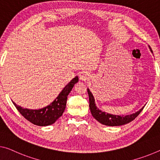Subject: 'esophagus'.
<instances>
[{
	"label": "esophagus",
	"mask_w": 160,
	"mask_h": 160,
	"mask_svg": "<svg viewBox=\"0 0 160 160\" xmlns=\"http://www.w3.org/2000/svg\"><path fill=\"white\" fill-rule=\"evenodd\" d=\"M80 79L82 81H86L88 78V74L87 72H82L79 76Z\"/></svg>",
	"instance_id": "esophagus-1"
}]
</instances>
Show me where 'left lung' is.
<instances>
[{"instance_id": "8db88e82", "label": "left lung", "mask_w": 160, "mask_h": 160, "mask_svg": "<svg viewBox=\"0 0 160 160\" xmlns=\"http://www.w3.org/2000/svg\"><path fill=\"white\" fill-rule=\"evenodd\" d=\"M149 49L152 52V50L151 48L149 47ZM87 92L88 94V97H89V108L90 111L92 112V114L93 117L95 119H97L98 122H100L101 124L107 125V126H121V125H124L126 124H128L130 122L133 121V120L136 118L138 115L140 114V112L142 111L144 109L143 107L139 111L137 112L134 114L130 115H126V116H119V115H113L108 114L104 112L101 111L100 109H98L96 106L94 98L93 97L92 92L90 90L87 88Z\"/></svg>"}]
</instances>
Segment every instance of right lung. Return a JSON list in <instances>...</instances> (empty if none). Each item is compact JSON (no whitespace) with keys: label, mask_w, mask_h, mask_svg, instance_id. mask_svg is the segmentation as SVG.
I'll list each match as a JSON object with an SVG mask.
<instances>
[{"label":"right lung","mask_w":160,"mask_h":160,"mask_svg":"<svg viewBox=\"0 0 160 160\" xmlns=\"http://www.w3.org/2000/svg\"><path fill=\"white\" fill-rule=\"evenodd\" d=\"M78 82V77H76L63 88L56 99L47 107L40 109H28L20 106L13 104L21 114L28 121L37 126H48L55 123L58 118L62 116L64 112L67 97L75 83Z\"/></svg>","instance_id":"1"}]
</instances>
